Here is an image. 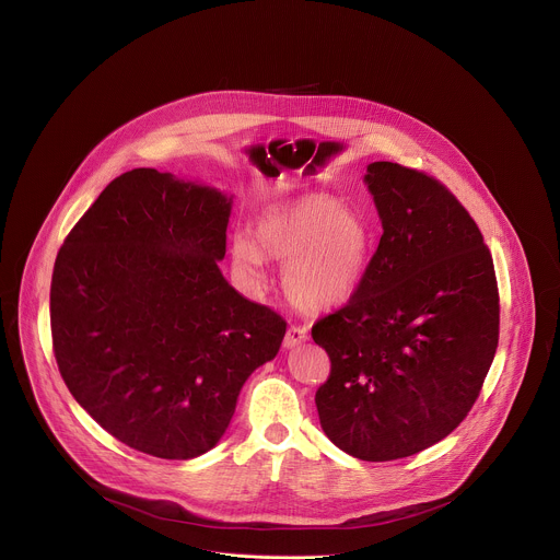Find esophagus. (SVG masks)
Instances as JSON below:
<instances>
[{"label": "esophagus", "mask_w": 560, "mask_h": 560, "mask_svg": "<svg viewBox=\"0 0 560 560\" xmlns=\"http://www.w3.org/2000/svg\"><path fill=\"white\" fill-rule=\"evenodd\" d=\"M305 340H310L307 327H305V325H292V327L288 329V334H285L283 345H285L288 349H292V347H296V345H301V342H305Z\"/></svg>", "instance_id": "esophagus-1"}]
</instances>
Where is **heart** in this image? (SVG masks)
I'll return each instance as SVG.
<instances>
[{"label": "heart", "instance_id": "heart-1", "mask_svg": "<svg viewBox=\"0 0 560 560\" xmlns=\"http://www.w3.org/2000/svg\"><path fill=\"white\" fill-rule=\"evenodd\" d=\"M373 244V229L355 207L307 194L268 207L253 224V242L233 244V264L250 283L264 281V257L283 264L288 296L307 312H323L358 290Z\"/></svg>", "mask_w": 560, "mask_h": 560}]
</instances>
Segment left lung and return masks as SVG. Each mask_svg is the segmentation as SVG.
Returning <instances> with one entry per match:
<instances>
[{"instance_id":"obj_1","label":"left lung","mask_w":560,"mask_h":560,"mask_svg":"<svg viewBox=\"0 0 560 560\" xmlns=\"http://www.w3.org/2000/svg\"><path fill=\"white\" fill-rule=\"evenodd\" d=\"M364 180L384 233L347 305L312 327L331 360L316 408L336 447L386 463L465 421L498 351L500 292L476 220L441 180L390 161Z\"/></svg>"}]
</instances>
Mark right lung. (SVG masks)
Returning <instances> with one entry per match:
<instances>
[{"mask_svg":"<svg viewBox=\"0 0 560 560\" xmlns=\"http://www.w3.org/2000/svg\"><path fill=\"white\" fill-rule=\"evenodd\" d=\"M231 198L161 174L110 180L51 272V349L73 399L124 445L165 460L222 439L248 375L288 323L237 294L218 261Z\"/></svg>","mask_w":560,"mask_h":560,"instance_id":"right-lung-1","label":"right lung"}]
</instances>
